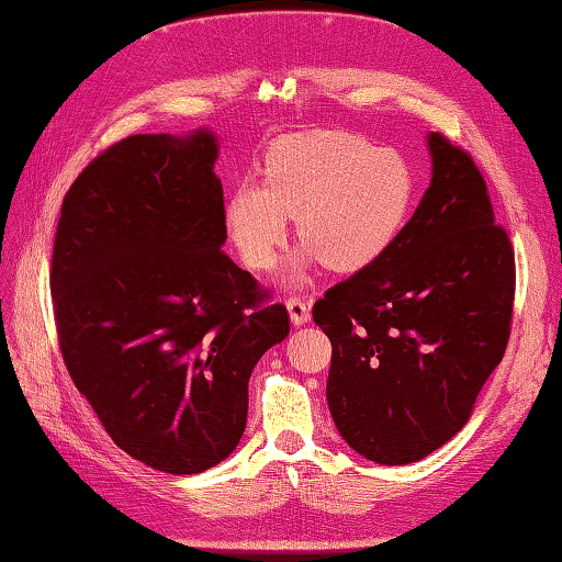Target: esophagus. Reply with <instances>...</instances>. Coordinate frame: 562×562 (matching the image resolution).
<instances>
[{"label":"esophagus","mask_w":562,"mask_h":562,"mask_svg":"<svg viewBox=\"0 0 562 562\" xmlns=\"http://www.w3.org/2000/svg\"><path fill=\"white\" fill-rule=\"evenodd\" d=\"M286 306H289V316H291L293 326H303V323L311 321V308H308L306 299L291 296V299L286 301Z\"/></svg>","instance_id":"esophagus-1"}]
</instances>
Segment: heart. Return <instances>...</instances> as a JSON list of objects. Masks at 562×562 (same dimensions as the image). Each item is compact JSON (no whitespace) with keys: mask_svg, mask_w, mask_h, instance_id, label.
I'll use <instances>...</instances> for the list:
<instances>
[{"mask_svg":"<svg viewBox=\"0 0 562 562\" xmlns=\"http://www.w3.org/2000/svg\"><path fill=\"white\" fill-rule=\"evenodd\" d=\"M417 180L407 157L342 131L296 133L263 155V182L241 180L226 196L224 220L236 251L269 271L286 241L291 216L306 244L301 263L356 273L378 263L415 206Z\"/></svg>","mask_w":562,"mask_h":562,"instance_id":"1","label":"heart"}]
</instances>
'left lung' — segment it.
<instances>
[{
  "label": "left lung",
  "instance_id": "1",
  "mask_svg": "<svg viewBox=\"0 0 562 562\" xmlns=\"http://www.w3.org/2000/svg\"><path fill=\"white\" fill-rule=\"evenodd\" d=\"M429 153V190L395 246L313 306L333 346V422L358 454L390 467L467 425L514 318V246L484 175L441 133Z\"/></svg>",
  "mask_w": 562,
  "mask_h": 562
}]
</instances>
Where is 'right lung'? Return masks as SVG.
I'll return each instance as SVG.
<instances>
[{
  "label": "right lung",
  "mask_w": 562,
  "mask_h": 562,
  "mask_svg": "<svg viewBox=\"0 0 562 562\" xmlns=\"http://www.w3.org/2000/svg\"><path fill=\"white\" fill-rule=\"evenodd\" d=\"M216 140L131 135L68 187L52 254L58 348L111 439L167 474L239 445L249 378L289 311L222 251Z\"/></svg>",
  "instance_id": "add662e5"
}]
</instances>
